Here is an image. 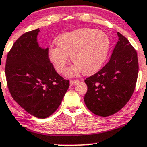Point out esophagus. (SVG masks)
<instances>
[{
  "mask_svg": "<svg viewBox=\"0 0 147 147\" xmlns=\"http://www.w3.org/2000/svg\"><path fill=\"white\" fill-rule=\"evenodd\" d=\"M78 83H79V80H70V82H69L71 86H74L75 84H78Z\"/></svg>",
  "mask_w": 147,
  "mask_h": 147,
  "instance_id": "34e87169",
  "label": "esophagus"
}]
</instances>
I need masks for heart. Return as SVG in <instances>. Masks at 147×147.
I'll return each mask as SVG.
<instances>
[{
    "mask_svg": "<svg viewBox=\"0 0 147 147\" xmlns=\"http://www.w3.org/2000/svg\"><path fill=\"white\" fill-rule=\"evenodd\" d=\"M55 42L57 47L53 46L49 50L50 61L59 73H63L70 57L75 65L66 71L69 77L81 72L88 75L97 72L110 48V39L106 32L88 28L61 34Z\"/></svg>",
    "mask_w": 147,
    "mask_h": 147,
    "instance_id": "obj_1",
    "label": "heart"
}]
</instances>
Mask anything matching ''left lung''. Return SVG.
Instances as JSON below:
<instances>
[{
	"label": "left lung",
	"instance_id": "obj_1",
	"mask_svg": "<svg viewBox=\"0 0 147 147\" xmlns=\"http://www.w3.org/2000/svg\"><path fill=\"white\" fill-rule=\"evenodd\" d=\"M109 61L101 70L84 80L87 92L84 101L94 115L107 117L119 111L131 98L139 71L137 54L119 32Z\"/></svg>",
	"mask_w": 147,
	"mask_h": 147
}]
</instances>
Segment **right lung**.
Returning <instances> with one entry per match:
<instances>
[{
  "instance_id": "right-lung-1",
  "label": "right lung",
  "mask_w": 147,
  "mask_h": 147,
  "mask_svg": "<svg viewBox=\"0 0 147 147\" xmlns=\"http://www.w3.org/2000/svg\"><path fill=\"white\" fill-rule=\"evenodd\" d=\"M39 28L26 32L15 42L7 56L5 75L14 100L35 117L45 119L58 108L69 80L56 72L48 47L38 42Z\"/></svg>"
}]
</instances>
